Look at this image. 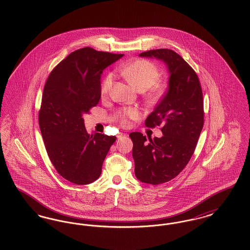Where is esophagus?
<instances>
[{"label":"esophagus","mask_w":250,"mask_h":250,"mask_svg":"<svg viewBox=\"0 0 250 250\" xmlns=\"http://www.w3.org/2000/svg\"><path fill=\"white\" fill-rule=\"evenodd\" d=\"M127 137V134L125 133H120L118 135V139H123V138H126Z\"/></svg>","instance_id":"34e87169"}]
</instances>
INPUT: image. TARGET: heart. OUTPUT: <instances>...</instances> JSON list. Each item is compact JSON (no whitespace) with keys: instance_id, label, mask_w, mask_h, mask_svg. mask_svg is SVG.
Listing matches in <instances>:
<instances>
[{"instance_id":"1","label":"heart","mask_w":250,"mask_h":250,"mask_svg":"<svg viewBox=\"0 0 250 250\" xmlns=\"http://www.w3.org/2000/svg\"><path fill=\"white\" fill-rule=\"evenodd\" d=\"M122 75L135 88L148 89L158 81L160 73L157 66L147 60H138L129 64L124 65L120 68ZM114 76L108 73L101 84V94L106 95L109 93L113 83ZM140 112L137 108L128 107L120 112V118L123 125H127L128 119H136Z\"/></svg>"}]
</instances>
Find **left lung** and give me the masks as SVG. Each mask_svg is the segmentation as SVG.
Wrapping results in <instances>:
<instances>
[{
  "instance_id": "1",
  "label": "left lung",
  "mask_w": 250,
  "mask_h": 250,
  "mask_svg": "<svg viewBox=\"0 0 250 250\" xmlns=\"http://www.w3.org/2000/svg\"><path fill=\"white\" fill-rule=\"evenodd\" d=\"M139 56L161 61L168 73L166 94L145 121L149 127L162 125L163 136L148 142L140 132L129 135L136 177L159 185L175 178L195 151L203 126L202 91L197 74L175 51L153 49Z\"/></svg>"
}]
</instances>
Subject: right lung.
Listing matches in <instances>:
<instances>
[{"instance_id": "1", "label": "right lung", "mask_w": 250, "mask_h": 250, "mask_svg": "<svg viewBox=\"0 0 250 250\" xmlns=\"http://www.w3.org/2000/svg\"><path fill=\"white\" fill-rule=\"evenodd\" d=\"M124 54L83 48L73 51L52 70L45 84L39 126L48 157L60 175L76 185L99 178L115 136L85 129L83 114L101 97V75Z\"/></svg>"}]
</instances>
